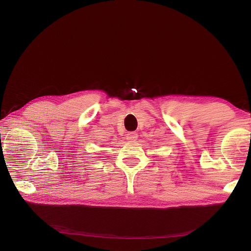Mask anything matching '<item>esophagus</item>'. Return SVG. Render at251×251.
<instances>
[{"mask_svg": "<svg viewBox=\"0 0 251 251\" xmlns=\"http://www.w3.org/2000/svg\"><path fill=\"white\" fill-rule=\"evenodd\" d=\"M137 137H138V136H137V133H136V132H128L126 134V139L130 140V141L135 140Z\"/></svg>", "mask_w": 251, "mask_h": 251, "instance_id": "34e87169", "label": "esophagus"}]
</instances>
